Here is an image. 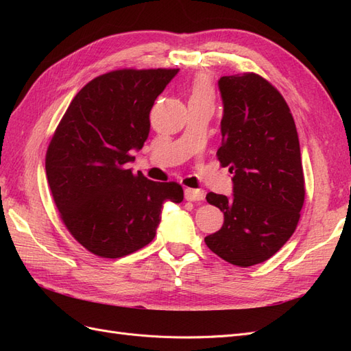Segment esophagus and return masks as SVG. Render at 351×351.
Here are the masks:
<instances>
[{
  "label": "esophagus",
  "mask_w": 351,
  "mask_h": 351,
  "mask_svg": "<svg viewBox=\"0 0 351 351\" xmlns=\"http://www.w3.org/2000/svg\"><path fill=\"white\" fill-rule=\"evenodd\" d=\"M184 196L187 200H192V202H199L205 199L204 190H197V189H186Z\"/></svg>",
  "instance_id": "34e87169"
}]
</instances>
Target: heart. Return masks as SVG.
<instances>
[{
	"label": "heart",
	"mask_w": 351,
	"mask_h": 351,
	"mask_svg": "<svg viewBox=\"0 0 351 351\" xmlns=\"http://www.w3.org/2000/svg\"><path fill=\"white\" fill-rule=\"evenodd\" d=\"M200 98H212L214 99V88H212L210 79L206 74L197 76L190 88V99H200Z\"/></svg>",
	"instance_id": "b5f03b06"
}]
</instances>
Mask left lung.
Returning a JSON list of instances; mask_svg holds the SVG:
<instances>
[{
  "label": "left lung",
  "instance_id": "1",
  "mask_svg": "<svg viewBox=\"0 0 351 351\" xmlns=\"http://www.w3.org/2000/svg\"><path fill=\"white\" fill-rule=\"evenodd\" d=\"M224 115L217 156L232 174V196L208 193L224 212L221 230L205 237L224 261L247 268L274 256L300 219L304 177L299 136L282 95L254 73L218 80Z\"/></svg>",
  "mask_w": 351,
  "mask_h": 351
}]
</instances>
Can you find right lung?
I'll use <instances>...</instances> for the list:
<instances>
[{
    "instance_id": "1",
    "label": "right lung",
    "mask_w": 351,
    "mask_h": 351,
    "mask_svg": "<svg viewBox=\"0 0 351 351\" xmlns=\"http://www.w3.org/2000/svg\"><path fill=\"white\" fill-rule=\"evenodd\" d=\"M178 69H123L95 77L73 98L49 142L45 169L70 234L101 258L117 259L149 244L164 202L183 187L158 183L127 164L149 136V112Z\"/></svg>"
}]
</instances>
